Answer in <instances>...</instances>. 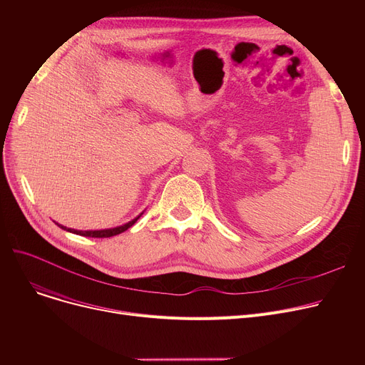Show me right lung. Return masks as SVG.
Here are the masks:
<instances>
[{
	"instance_id": "1",
	"label": "right lung",
	"mask_w": 365,
	"mask_h": 365,
	"mask_svg": "<svg viewBox=\"0 0 365 365\" xmlns=\"http://www.w3.org/2000/svg\"><path fill=\"white\" fill-rule=\"evenodd\" d=\"M139 219V217H138ZM138 219H134L131 222H128L127 225L124 226H120V227H113V229H105V231H75V229H69V227H65L62 225H59L62 229H66L68 232H72V234H76V235H81V237H91V238H109V237H113V235H118L124 231H127V229L130 226H133L134 223L138 222Z\"/></svg>"
}]
</instances>
